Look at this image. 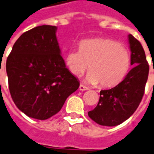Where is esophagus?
Returning <instances> with one entry per match:
<instances>
[{
    "mask_svg": "<svg viewBox=\"0 0 154 154\" xmlns=\"http://www.w3.org/2000/svg\"><path fill=\"white\" fill-rule=\"evenodd\" d=\"M88 90V87L86 86H84V85L82 84H80L79 86V91H87Z\"/></svg>",
    "mask_w": 154,
    "mask_h": 154,
    "instance_id": "1",
    "label": "esophagus"
}]
</instances>
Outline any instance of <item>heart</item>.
I'll return each mask as SVG.
<instances>
[{"instance_id":"1","label":"heart","mask_w":154,"mask_h":154,"mask_svg":"<svg viewBox=\"0 0 154 154\" xmlns=\"http://www.w3.org/2000/svg\"><path fill=\"white\" fill-rule=\"evenodd\" d=\"M65 63L75 75H81L88 68L86 80L102 87L120 83L128 74L131 65L128 51L120 43L109 38L85 39L80 42L79 50L67 53Z\"/></svg>"}]
</instances>
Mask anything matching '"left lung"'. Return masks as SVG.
I'll return each mask as SVG.
<instances>
[{
  "label": "left lung",
  "mask_w": 154,
  "mask_h": 154,
  "mask_svg": "<svg viewBox=\"0 0 154 154\" xmlns=\"http://www.w3.org/2000/svg\"><path fill=\"white\" fill-rule=\"evenodd\" d=\"M131 65L134 66L124 79L109 90L101 91L97 105L88 116L97 124L113 127L122 124L134 113L140 104L149 75V64L141 43L128 35Z\"/></svg>",
  "instance_id": "1"
}]
</instances>
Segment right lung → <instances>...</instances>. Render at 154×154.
<instances>
[{
	"instance_id": "1",
	"label": "right lung",
	"mask_w": 154,
	"mask_h": 154,
	"mask_svg": "<svg viewBox=\"0 0 154 154\" xmlns=\"http://www.w3.org/2000/svg\"><path fill=\"white\" fill-rule=\"evenodd\" d=\"M57 27L42 25L23 33L6 62L14 103L27 116L44 120L57 114L79 82L66 68Z\"/></svg>"
}]
</instances>
